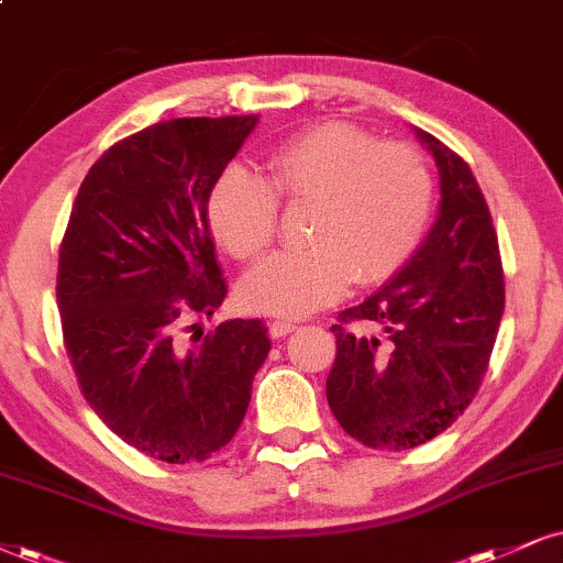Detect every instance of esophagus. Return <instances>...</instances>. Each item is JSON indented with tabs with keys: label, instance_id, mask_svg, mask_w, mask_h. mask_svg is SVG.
<instances>
[{
	"label": "esophagus",
	"instance_id": "esophagus-1",
	"mask_svg": "<svg viewBox=\"0 0 563 563\" xmlns=\"http://www.w3.org/2000/svg\"><path fill=\"white\" fill-rule=\"evenodd\" d=\"M295 329H297V325L292 321H274V323L268 325V334L274 336V339H282V336L292 334Z\"/></svg>",
	"mask_w": 563,
	"mask_h": 563
}]
</instances>
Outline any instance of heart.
I'll use <instances>...</instances> for the list:
<instances>
[{
	"mask_svg": "<svg viewBox=\"0 0 563 563\" xmlns=\"http://www.w3.org/2000/svg\"><path fill=\"white\" fill-rule=\"evenodd\" d=\"M276 198L310 203L308 245L250 268L238 300L247 313L297 318L334 302L352 279L384 282L412 258L433 211V177L405 143L318 124L268 156L266 179L242 166L221 172L206 203L213 240L232 258H255L276 232Z\"/></svg>",
	"mask_w": 563,
	"mask_h": 563,
	"instance_id": "obj_1",
	"label": "heart"
}]
</instances>
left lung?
<instances>
[{"mask_svg":"<svg viewBox=\"0 0 563 563\" xmlns=\"http://www.w3.org/2000/svg\"><path fill=\"white\" fill-rule=\"evenodd\" d=\"M415 135L441 177L439 219L384 287L346 308L331 331V412L371 449L405 451L443 433L475 399L504 316L498 238L462 156Z\"/></svg>","mask_w":563,"mask_h":563,"instance_id":"1","label":"left lung"}]
</instances>
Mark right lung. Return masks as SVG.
I'll use <instances>...</instances> for the list:
<instances>
[{
    "instance_id": "add662e5",
    "label": "right lung",
    "mask_w": 563,
    "mask_h": 563,
    "mask_svg": "<svg viewBox=\"0 0 563 563\" xmlns=\"http://www.w3.org/2000/svg\"><path fill=\"white\" fill-rule=\"evenodd\" d=\"M255 124L185 117L124 137L90 166L59 247L57 308L82 397L169 464L234 439L271 350L258 318L219 323L192 350L177 336L227 297L206 203Z\"/></svg>"
}]
</instances>
